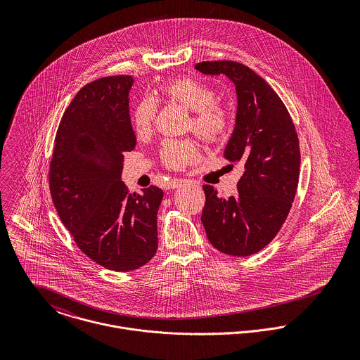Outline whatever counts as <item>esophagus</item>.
<instances>
[{"instance_id":"34e87169","label":"esophagus","mask_w":360,"mask_h":360,"mask_svg":"<svg viewBox=\"0 0 360 360\" xmlns=\"http://www.w3.org/2000/svg\"><path fill=\"white\" fill-rule=\"evenodd\" d=\"M183 184H184V180H181V179H172V180H169L166 183V188L167 190H174V188L181 187Z\"/></svg>"}]
</instances>
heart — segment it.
Here are the masks:
<instances>
[{
	"instance_id": "obj_1",
	"label": "heart",
	"mask_w": 360,
	"mask_h": 360,
	"mask_svg": "<svg viewBox=\"0 0 360 360\" xmlns=\"http://www.w3.org/2000/svg\"><path fill=\"white\" fill-rule=\"evenodd\" d=\"M162 93L173 103H180L191 110L188 127L193 129L204 141L219 144L229 139L233 120L229 109L216 100L214 90L205 82L183 76L166 83ZM156 116V103L153 98H144L133 112L131 123L139 137H146L151 133ZM160 156L163 163L170 169H184L200 158V150L193 140H167Z\"/></svg>"
}]
</instances>
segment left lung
I'll return each instance as SVG.
<instances>
[{
  "instance_id": "left-lung-1",
  "label": "left lung",
  "mask_w": 360,
  "mask_h": 360,
  "mask_svg": "<svg viewBox=\"0 0 360 360\" xmlns=\"http://www.w3.org/2000/svg\"><path fill=\"white\" fill-rule=\"evenodd\" d=\"M195 69L224 75L234 83L236 126L224 158L244 165L236 195L220 198L212 186H204L201 221L216 250L250 257L276 237L295 198L301 165L298 134L280 97L248 66L214 60L197 63Z\"/></svg>"
}]
</instances>
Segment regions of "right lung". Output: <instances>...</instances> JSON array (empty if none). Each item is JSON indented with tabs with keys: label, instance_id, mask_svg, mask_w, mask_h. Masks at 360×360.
<instances>
[{
	"label": "right lung",
	"instance_id": "right-lung-1",
	"mask_svg": "<svg viewBox=\"0 0 360 360\" xmlns=\"http://www.w3.org/2000/svg\"><path fill=\"white\" fill-rule=\"evenodd\" d=\"M131 76L86 84L65 110L50 165L53 206L77 247L115 271L144 266L158 248L155 186L129 194L122 181L124 153L136 148L129 115Z\"/></svg>",
	"mask_w": 360,
	"mask_h": 360
}]
</instances>
